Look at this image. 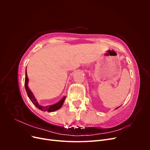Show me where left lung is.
I'll list each match as a JSON object with an SVG mask.
<instances>
[{"mask_svg":"<svg viewBox=\"0 0 150 150\" xmlns=\"http://www.w3.org/2000/svg\"><path fill=\"white\" fill-rule=\"evenodd\" d=\"M119 108V107H118ZM116 108V109H117V108Z\"/></svg>","mask_w":150,"mask_h":150,"instance_id":"obj_1","label":"left lung"}]
</instances>
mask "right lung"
Here are the masks:
<instances>
[{
  "label": "right lung",
  "mask_w": 150,
  "mask_h": 150,
  "mask_svg": "<svg viewBox=\"0 0 150 150\" xmlns=\"http://www.w3.org/2000/svg\"><path fill=\"white\" fill-rule=\"evenodd\" d=\"M28 81H29V79L28 78V76H27V71H26L25 72V88L26 90L27 94H28V97L29 98L31 102L33 103L38 109H39L40 110L43 111L52 112L54 111H56L61 108L63 103H64V99L66 98L65 96L60 101H59L58 103L54 104H52V105L46 106L40 105V104L38 103V102L37 101V100H36V99L35 98L33 93H32V91L28 87Z\"/></svg>",
  "instance_id": "add662e5"
}]
</instances>
